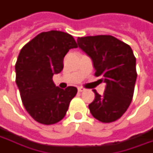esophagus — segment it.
<instances>
[{
    "label": "esophagus",
    "instance_id": "esophagus-1",
    "mask_svg": "<svg viewBox=\"0 0 153 153\" xmlns=\"http://www.w3.org/2000/svg\"><path fill=\"white\" fill-rule=\"evenodd\" d=\"M78 92H83V91H85V88H82V87H79L78 88Z\"/></svg>",
    "mask_w": 153,
    "mask_h": 153
}]
</instances>
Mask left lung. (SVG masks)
Listing matches in <instances>:
<instances>
[{"instance_id":"left-lung-1","label":"left lung","mask_w":153,"mask_h":153,"mask_svg":"<svg viewBox=\"0 0 153 153\" xmlns=\"http://www.w3.org/2000/svg\"><path fill=\"white\" fill-rule=\"evenodd\" d=\"M78 47L91 58L94 75L105 82L104 94L95 89L88 108L102 123L119 119L132 101L136 73V59L131 48L112 36L100 35L77 38Z\"/></svg>"}]
</instances>
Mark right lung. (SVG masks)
Listing matches in <instances>:
<instances>
[{"label":"right lung","instance_id":"right-lung-1","mask_svg":"<svg viewBox=\"0 0 153 153\" xmlns=\"http://www.w3.org/2000/svg\"><path fill=\"white\" fill-rule=\"evenodd\" d=\"M77 45L72 36L58 30L42 32L25 44L15 65L16 83L27 112L40 123L64 118L77 88L56 87L53 76L64 67V57Z\"/></svg>","mask_w":153,"mask_h":153}]
</instances>
